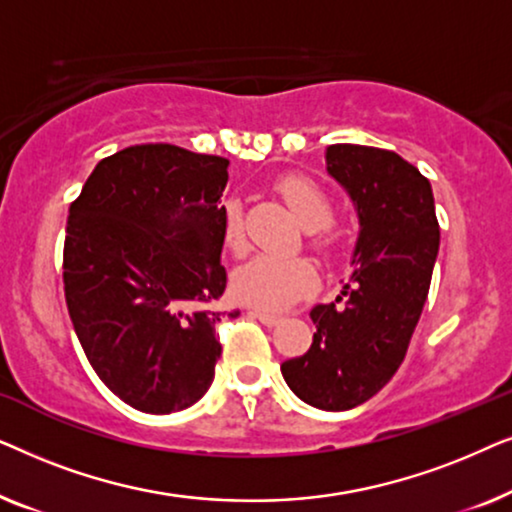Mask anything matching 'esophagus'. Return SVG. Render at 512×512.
Instances as JSON below:
<instances>
[{
    "mask_svg": "<svg viewBox=\"0 0 512 512\" xmlns=\"http://www.w3.org/2000/svg\"><path fill=\"white\" fill-rule=\"evenodd\" d=\"M251 317H256L258 321H261L263 326H277L279 321H282V317H277V314H270V312H261V310H254L251 312Z\"/></svg>",
    "mask_w": 512,
    "mask_h": 512,
    "instance_id": "1",
    "label": "esophagus"
}]
</instances>
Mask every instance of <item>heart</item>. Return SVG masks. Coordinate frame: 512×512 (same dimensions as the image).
<instances>
[{
  "label": "heart",
  "instance_id": "1",
  "mask_svg": "<svg viewBox=\"0 0 512 512\" xmlns=\"http://www.w3.org/2000/svg\"><path fill=\"white\" fill-rule=\"evenodd\" d=\"M275 191L305 226V242L321 258H335L342 247V233L333 223V198L326 188L305 174H284ZM221 237L226 249L242 254L247 247L244 216L237 200L221 207ZM233 293L240 303L263 312H284L317 289V272L303 256H254L233 272Z\"/></svg>",
  "mask_w": 512,
  "mask_h": 512
}]
</instances>
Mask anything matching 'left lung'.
Listing matches in <instances>:
<instances>
[{"label":"left lung","mask_w":512,"mask_h":512,"mask_svg":"<svg viewBox=\"0 0 512 512\" xmlns=\"http://www.w3.org/2000/svg\"><path fill=\"white\" fill-rule=\"evenodd\" d=\"M326 160L359 212L356 270L335 303L312 307V345L284 361L282 375L300 401L349 410L373 398L408 354L429 296L440 226L429 179L398 153L333 144Z\"/></svg>","instance_id":"obj_1"}]
</instances>
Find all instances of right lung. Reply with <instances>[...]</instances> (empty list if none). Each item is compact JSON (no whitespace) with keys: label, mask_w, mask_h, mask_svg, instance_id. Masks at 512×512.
Masks as SVG:
<instances>
[{"label":"right lung","mask_w":512,"mask_h":512,"mask_svg":"<svg viewBox=\"0 0 512 512\" xmlns=\"http://www.w3.org/2000/svg\"><path fill=\"white\" fill-rule=\"evenodd\" d=\"M228 165L174 144H135L102 158L69 205V319L97 377L135 410H186L214 380Z\"/></svg>","instance_id":"obj_1"}]
</instances>
